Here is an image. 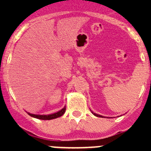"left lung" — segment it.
Here are the masks:
<instances>
[{
	"mask_svg": "<svg viewBox=\"0 0 151 151\" xmlns=\"http://www.w3.org/2000/svg\"><path fill=\"white\" fill-rule=\"evenodd\" d=\"M91 112H92L93 114L94 115H95V116H96V117H100V118H105L104 116H102V115H99V114H96V113H94L93 112L92 110H91Z\"/></svg>",
	"mask_w": 151,
	"mask_h": 151,
	"instance_id": "8db88e82",
	"label": "left lung"
}]
</instances>
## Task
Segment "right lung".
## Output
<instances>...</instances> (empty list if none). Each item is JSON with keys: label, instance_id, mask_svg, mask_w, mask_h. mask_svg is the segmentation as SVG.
I'll list each match as a JSON object with an SVG mask.
<instances>
[{"label": "right lung", "instance_id": "1", "mask_svg": "<svg viewBox=\"0 0 151 151\" xmlns=\"http://www.w3.org/2000/svg\"><path fill=\"white\" fill-rule=\"evenodd\" d=\"M65 112H66V106H64L63 109L59 110L58 112H55V113L53 114H50V115H35V114L30 113V112H27V113H28L30 116L33 117V118H37V119L52 120V119H55V118H59V117L62 116V115L65 113Z\"/></svg>", "mask_w": 151, "mask_h": 151}]
</instances>
